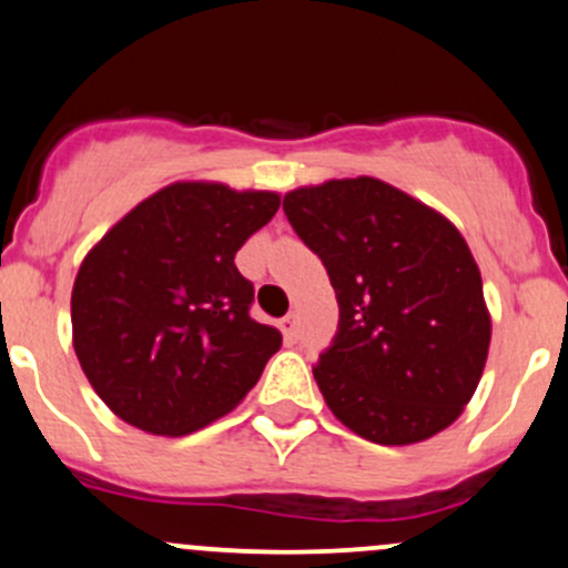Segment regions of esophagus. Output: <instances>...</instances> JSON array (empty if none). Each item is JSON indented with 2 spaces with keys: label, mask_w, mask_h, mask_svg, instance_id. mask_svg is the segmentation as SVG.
<instances>
[{
  "label": "esophagus",
  "mask_w": 568,
  "mask_h": 568,
  "mask_svg": "<svg viewBox=\"0 0 568 568\" xmlns=\"http://www.w3.org/2000/svg\"><path fill=\"white\" fill-rule=\"evenodd\" d=\"M280 329H283L285 341H288V343H294L296 337H300V321H296L294 313H291V316H285V318H280Z\"/></svg>",
  "instance_id": "obj_1"
}]
</instances>
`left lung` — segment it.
<instances>
[{
    "label": "left lung",
    "instance_id": "8db88e82",
    "mask_svg": "<svg viewBox=\"0 0 568 568\" xmlns=\"http://www.w3.org/2000/svg\"><path fill=\"white\" fill-rule=\"evenodd\" d=\"M296 236L335 288L337 332L313 365L332 415L376 445L448 428L484 374L491 318L462 233L379 178L285 194Z\"/></svg>",
    "mask_w": 568,
    "mask_h": 568
}]
</instances>
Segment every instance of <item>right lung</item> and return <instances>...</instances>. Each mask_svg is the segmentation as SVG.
<instances>
[{
  "label": "right lung",
  "mask_w": 568,
  "mask_h": 568,
  "mask_svg": "<svg viewBox=\"0 0 568 568\" xmlns=\"http://www.w3.org/2000/svg\"><path fill=\"white\" fill-rule=\"evenodd\" d=\"M280 209L277 192L178 181L131 209L73 283L79 365L131 426L183 437L231 412L283 346L250 316L233 257Z\"/></svg>",
  "instance_id": "add662e5"
}]
</instances>
